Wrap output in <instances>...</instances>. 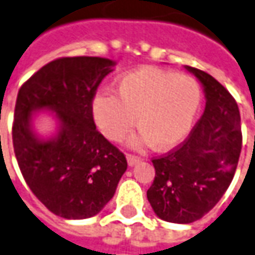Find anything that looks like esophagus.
<instances>
[{
    "mask_svg": "<svg viewBox=\"0 0 255 255\" xmlns=\"http://www.w3.org/2000/svg\"><path fill=\"white\" fill-rule=\"evenodd\" d=\"M127 160H128V164H129V166H132V164L141 162V157L136 156V155H131V153H128Z\"/></svg>",
    "mask_w": 255,
    "mask_h": 255,
    "instance_id": "obj_1",
    "label": "esophagus"
}]
</instances>
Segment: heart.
<instances>
[{
    "label": "heart",
    "mask_w": 255,
    "mask_h": 255,
    "mask_svg": "<svg viewBox=\"0 0 255 255\" xmlns=\"http://www.w3.org/2000/svg\"><path fill=\"white\" fill-rule=\"evenodd\" d=\"M117 98L100 92L92 102L96 126L106 138L121 141L134 123L141 128L129 139L132 146L152 142L170 149L186 138L201 106L200 85L184 74L146 67L117 81Z\"/></svg>",
    "instance_id": "heart-1"
}]
</instances>
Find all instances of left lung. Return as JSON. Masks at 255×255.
I'll return each mask as SVG.
<instances>
[{"label":"left lung","mask_w":255,"mask_h":255,"mask_svg":"<svg viewBox=\"0 0 255 255\" xmlns=\"http://www.w3.org/2000/svg\"><path fill=\"white\" fill-rule=\"evenodd\" d=\"M186 68L204 86L205 110L184 141L152 159L155 178L146 193L155 214L173 223L195 222L219 202L233 180L243 142L235 98L205 71Z\"/></svg>","instance_id":"1"}]
</instances>
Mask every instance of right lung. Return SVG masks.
<instances>
[{
    "label": "right lung",
    "mask_w": 255,
    "mask_h": 255,
    "mask_svg": "<svg viewBox=\"0 0 255 255\" xmlns=\"http://www.w3.org/2000/svg\"><path fill=\"white\" fill-rule=\"evenodd\" d=\"M114 62L100 57H61L20 86L12 143L26 184L50 212L65 219L99 214L113 198L127 159L96 129L92 102ZM37 108L54 110L62 123L55 140L39 141L30 129Z\"/></svg>",
    "instance_id": "obj_1"
}]
</instances>
